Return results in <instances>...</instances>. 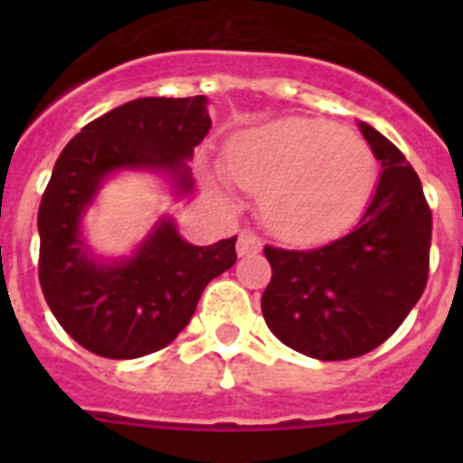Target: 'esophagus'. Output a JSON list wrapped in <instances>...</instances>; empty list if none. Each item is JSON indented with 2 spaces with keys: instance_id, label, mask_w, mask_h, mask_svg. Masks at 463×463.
I'll list each match as a JSON object with an SVG mask.
<instances>
[{
  "instance_id": "34e87169",
  "label": "esophagus",
  "mask_w": 463,
  "mask_h": 463,
  "mask_svg": "<svg viewBox=\"0 0 463 463\" xmlns=\"http://www.w3.org/2000/svg\"><path fill=\"white\" fill-rule=\"evenodd\" d=\"M260 250H261V241L257 239L252 232H241L239 241H236V252H239L241 257H245V255H255V252Z\"/></svg>"
}]
</instances>
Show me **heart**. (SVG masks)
<instances>
[{
    "instance_id": "1",
    "label": "heart",
    "mask_w": 463,
    "mask_h": 463,
    "mask_svg": "<svg viewBox=\"0 0 463 463\" xmlns=\"http://www.w3.org/2000/svg\"><path fill=\"white\" fill-rule=\"evenodd\" d=\"M224 178L260 192L261 222L280 239L310 243L338 234L369 202L375 157L350 129L315 118H282L229 143ZM215 192L227 199L224 183Z\"/></svg>"
}]
</instances>
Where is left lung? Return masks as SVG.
I'll use <instances>...</instances> for the list:
<instances>
[{
    "label": "left lung",
    "mask_w": 463,
    "mask_h": 463,
    "mask_svg": "<svg viewBox=\"0 0 463 463\" xmlns=\"http://www.w3.org/2000/svg\"><path fill=\"white\" fill-rule=\"evenodd\" d=\"M383 166L353 232L315 250L264 248L273 269L261 313L278 341L322 362L362 357L406 320L427 288L431 211L390 138L359 122Z\"/></svg>",
    "instance_id": "left-lung-1"
}]
</instances>
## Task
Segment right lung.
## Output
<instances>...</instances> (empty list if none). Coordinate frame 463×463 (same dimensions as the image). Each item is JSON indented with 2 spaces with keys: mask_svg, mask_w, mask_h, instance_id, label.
<instances>
[{
  "mask_svg": "<svg viewBox=\"0 0 463 463\" xmlns=\"http://www.w3.org/2000/svg\"><path fill=\"white\" fill-rule=\"evenodd\" d=\"M211 129L208 97H141L80 129L57 157L39 206V280L57 322L90 353L137 359L169 345L213 278L236 261V236L192 245L169 213L129 255L104 257L85 215L120 174H150L174 202L194 190L187 162Z\"/></svg>",
  "mask_w": 463,
  "mask_h": 463,
  "instance_id": "add662e5",
  "label": "right lung"
}]
</instances>
